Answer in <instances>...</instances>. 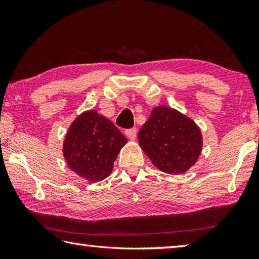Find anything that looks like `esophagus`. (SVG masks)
I'll use <instances>...</instances> for the list:
<instances>
[{
	"instance_id": "1",
	"label": "esophagus",
	"mask_w": 259,
	"mask_h": 259,
	"mask_svg": "<svg viewBox=\"0 0 259 259\" xmlns=\"http://www.w3.org/2000/svg\"><path fill=\"white\" fill-rule=\"evenodd\" d=\"M125 136L128 137L130 140H135L136 136H137V130L136 129H128L125 130Z\"/></svg>"
}]
</instances>
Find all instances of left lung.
I'll list each match as a JSON object with an SVG mask.
<instances>
[{
    "label": "left lung",
    "instance_id": "left-lung-1",
    "mask_svg": "<svg viewBox=\"0 0 259 259\" xmlns=\"http://www.w3.org/2000/svg\"><path fill=\"white\" fill-rule=\"evenodd\" d=\"M142 150L165 174L186 172L202 151V134L194 121L177 109L157 106L138 134Z\"/></svg>",
    "mask_w": 259,
    "mask_h": 259
}]
</instances>
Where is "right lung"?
<instances>
[{
    "instance_id": "right-lung-1",
    "label": "right lung",
    "mask_w": 259,
    "mask_h": 259,
    "mask_svg": "<svg viewBox=\"0 0 259 259\" xmlns=\"http://www.w3.org/2000/svg\"><path fill=\"white\" fill-rule=\"evenodd\" d=\"M126 138L106 117L95 109L81 113L65 136L63 154L69 169L91 183L111 175L114 161Z\"/></svg>"
}]
</instances>
